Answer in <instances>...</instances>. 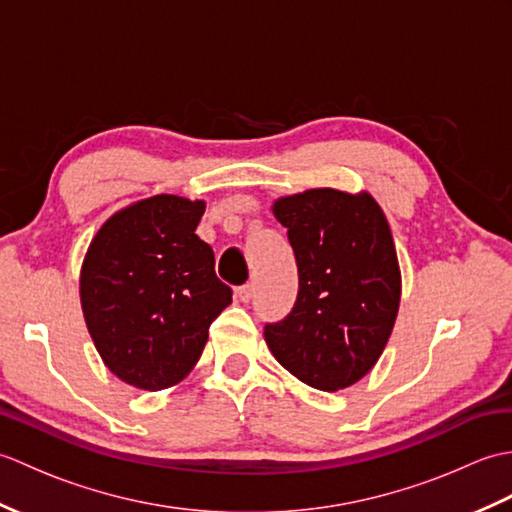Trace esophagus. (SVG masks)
Segmentation results:
<instances>
[{
	"mask_svg": "<svg viewBox=\"0 0 512 512\" xmlns=\"http://www.w3.org/2000/svg\"><path fill=\"white\" fill-rule=\"evenodd\" d=\"M235 295H237V299H239V301L248 303L250 299H253V295H255V286H253V284L239 286V288H237V292H235Z\"/></svg>",
	"mask_w": 512,
	"mask_h": 512,
	"instance_id": "obj_1",
	"label": "esophagus"
}]
</instances>
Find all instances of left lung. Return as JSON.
Instances as JSON below:
<instances>
[{
    "label": "left lung",
    "mask_w": 512,
    "mask_h": 512,
    "mask_svg": "<svg viewBox=\"0 0 512 512\" xmlns=\"http://www.w3.org/2000/svg\"><path fill=\"white\" fill-rule=\"evenodd\" d=\"M299 270L295 308L266 323L268 350L321 391L361 380L383 354L400 306L387 217L369 193L310 189L273 204Z\"/></svg>",
    "instance_id": "1"
}]
</instances>
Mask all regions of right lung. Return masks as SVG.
I'll use <instances>...</instances> for the list:
<instances>
[{
  "label": "right lung",
  "mask_w": 512,
  "mask_h": 512,
  "mask_svg": "<svg viewBox=\"0 0 512 512\" xmlns=\"http://www.w3.org/2000/svg\"><path fill=\"white\" fill-rule=\"evenodd\" d=\"M202 200L154 195L114 213L81 268V308L103 363L127 385H178L198 363L233 290L195 235Z\"/></svg>",
  "instance_id": "right-lung-1"
}]
</instances>
